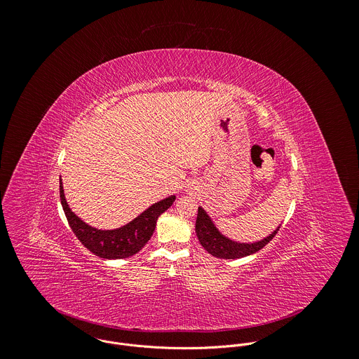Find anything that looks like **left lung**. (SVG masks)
<instances>
[{"instance_id":"1","label":"left lung","mask_w":359,"mask_h":359,"mask_svg":"<svg viewBox=\"0 0 359 359\" xmlns=\"http://www.w3.org/2000/svg\"><path fill=\"white\" fill-rule=\"evenodd\" d=\"M279 227L265 238L255 243H238L223 236L209 217V215L199 206L195 223V231L202 247L213 257L223 259H234L251 255L264 248L278 233Z\"/></svg>"}]
</instances>
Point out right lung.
I'll use <instances>...</instances> for the list:
<instances>
[{"instance_id":"1","label":"right lung","mask_w":359,"mask_h":359,"mask_svg":"<svg viewBox=\"0 0 359 359\" xmlns=\"http://www.w3.org/2000/svg\"><path fill=\"white\" fill-rule=\"evenodd\" d=\"M60 201L73 233L86 248L105 259H122L135 255L146 245L154 233L158 216L174 203L175 195L151 205L132 222L114 230L95 229L74 215L66 201L62 180Z\"/></svg>"}]
</instances>
